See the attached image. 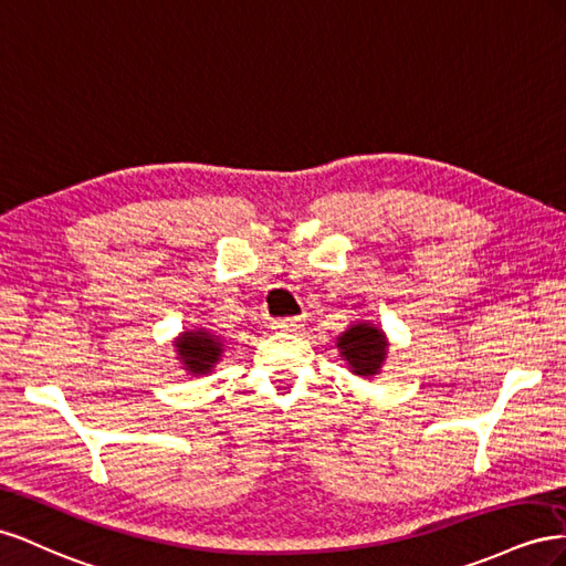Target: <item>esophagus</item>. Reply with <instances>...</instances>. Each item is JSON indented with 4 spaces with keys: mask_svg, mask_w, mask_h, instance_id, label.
Segmentation results:
<instances>
[{
    "mask_svg": "<svg viewBox=\"0 0 566 566\" xmlns=\"http://www.w3.org/2000/svg\"><path fill=\"white\" fill-rule=\"evenodd\" d=\"M303 325H305V317H282L272 322V327L282 332H298Z\"/></svg>",
    "mask_w": 566,
    "mask_h": 566,
    "instance_id": "obj_1",
    "label": "esophagus"
}]
</instances>
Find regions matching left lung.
Here are the masks:
<instances>
[{"label":"left lung","instance_id":"left-lung-1","mask_svg":"<svg viewBox=\"0 0 566 566\" xmlns=\"http://www.w3.org/2000/svg\"><path fill=\"white\" fill-rule=\"evenodd\" d=\"M336 348L342 358L350 365V373L358 377H375L389 353V342L379 327L369 322H355L342 336L336 338Z\"/></svg>","mask_w":566,"mask_h":566}]
</instances>
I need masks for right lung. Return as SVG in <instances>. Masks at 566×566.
Here are the masks:
<instances>
[{
  "mask_svg": "<svg viewBox=\"0 0 566 566\" xmlns=\"http://www.w3.org/2000/svg\"><path fill=\"white\" fill-rule=\"evenodd\" d=\"M175 350L187 373L199 377V375H208L218 365L224 344L218 334L201 327V329H191L177 336Z\"/></svg>",
  "mask_w": 566,
  "mask_h": 566,
  "instance_id": "add662e5",
  "label": "right lung"
}]
</instances>
